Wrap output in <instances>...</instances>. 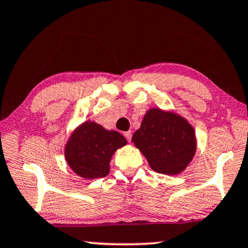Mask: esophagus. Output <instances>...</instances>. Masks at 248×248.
I'll return each instance as SVG.
<instances>
[{"mask_svg": "<svg viewBox=\"0 0 248 248\" xmlns=\"http://www.w3.org/2000/svg\"><path fill=\"white\" fill-rule=\"evenodd\" d=\"M124 136H125V138H126L127 141L130 142V141H131V139H132V132H131V131L124 132Z\"/></svg>", "mask_w": 248, "mask_h": 248, "instance_id": "1", "label": "esophagus"}]
</instances>
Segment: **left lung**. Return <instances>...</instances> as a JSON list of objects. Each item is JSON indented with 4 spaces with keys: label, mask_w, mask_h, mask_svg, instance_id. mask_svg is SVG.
<instances>
[{
    "label": "left lung",
    "mask_w": 248,
    "mask_h": 248,
    "mask_svg": "<svg viewBox=\"0 0 248 248\" xmlns=\"http://www.w3.org/2000/svg\"><path fill=\"white\" fill-rule=\"evenodd\" d=\"M132 142L146 157L152 170L162 174L181 173L196 153L195 130L173 112L149 109Z\"/></svg>",
    "instance_id": "obj_1"
}]
</instances>
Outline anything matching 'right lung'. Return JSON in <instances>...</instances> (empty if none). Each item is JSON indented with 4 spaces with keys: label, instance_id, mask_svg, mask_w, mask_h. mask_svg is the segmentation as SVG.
Returning <instances> with one entry per match:
<instances>
[{
    "label": "right lung",
    "instance_id": "right-lung-1",
    "mask_svg": "<svg viewBox=\"0 0 248 248\" xmlns=\"http://www.w3.org/2000/svg\"><path fill=\"white\" fill-rule=\"evenodd\" d=\"M116 131L105 130L95 122H85L73 132L64 146V157L75 173L84 179L106 177L117 149L126 144Z\"/></svg>",
    "mask_w": 248,
    "mask_h": 248
}]
</instances>
